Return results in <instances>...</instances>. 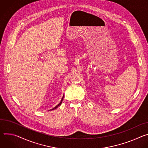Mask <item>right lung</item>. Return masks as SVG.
I'll return each mask as SVG.
<instances>
[{"instance_id":"right-lung-1","label":"right lung","mask_w":148,"mask_h":148,"mask_svg":"<svg viewBox=\"0 0 148 148\" xmlns=\"http://www.w3.org/2000/svg\"><path fill=\"white\" fill-rule=\"evenodd\" d=\"M63 96H64V95H63V97H62V99H61V101H60V103L58 105H56L55 108H53V109H51L50 110H54V109H56L58 107H59L61 104H62V101H63Z\"/></svg>"}]
</instances>
